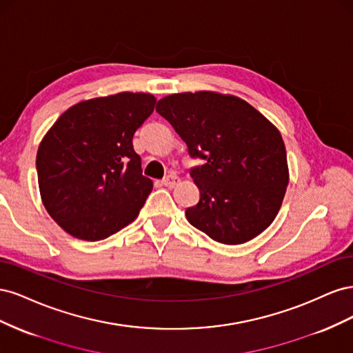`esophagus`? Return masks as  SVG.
Masks as SVG:
<instances>
[{
  "instance_id": "1",
  "label": "esophagus",
  "mask_w": 353,
  "mask_h": 353,
  "mask_svg": "<svg viewBox=\"0 0 353 353\" xmlns=\"http://www.w3.org/2000/svg\"><path fill=\"white\" fill-rule=\"evenodd\" d=\"M178 183H179V178L176 175H168L166 178L162 179V184L169 188H174Z\"/></svg>"
}]
</instances>
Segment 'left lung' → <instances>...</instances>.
I'll return each mask as SVG.
<instances>
[{
	"label": "left lung",
	"instance_id": "obj_1",
	"mask_svg": "<svg viewBox=\"0 0 353 353\" xmlns=\"http://www.w3.org/2000/svg\"><path fill=\"white\" fill-rule=\"evenodd\" d=\"M156 110L183 138L200 199L185 210L191 225L222 244L258 237L279 215L288 185L283 137L248 101L232 94L196 91L170 94Z\"/></svg>",
	"mask_w": 353,
	"mask_h": 353
}]
</instances>
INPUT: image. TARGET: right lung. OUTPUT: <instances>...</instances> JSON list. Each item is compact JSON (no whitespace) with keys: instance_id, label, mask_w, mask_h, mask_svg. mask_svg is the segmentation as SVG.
<instances>
[{"instance_id":"1","label":"right lung","mask_w":353,"mask_h":353,"mask_svg":"<svg viewBox=\"0 0 353 353\" xmlns=\"http://www.w3.org/2000/svg\"><path fill=\"white\" fill-rule=\"evenodd\" d=\"M154 105V95L145 92L83 100L41 140L37 170L42 205L72 237L108 239L138 216L153 181L141 172L132 137Z\"/></svg>"}]
</instances>
